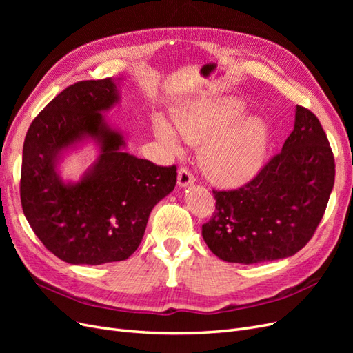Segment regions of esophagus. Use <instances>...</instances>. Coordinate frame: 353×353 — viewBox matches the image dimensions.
Returning a JSON list of instances; mask_svg holds the SVG:
<instances>
[{
    "label": "esophagus",
    "mask_w": 353,
    "mask_h": 353,
    "mask_svg": "<svg viewBox=\"0 0 353 353\" xmlns=\"http://www.w3.org/2000/svg\"><path fill=\"white\" fill-rule=\"evenodd\" d=\"M196 181L194 175L191 174V170L188 168H181L178 170V184L181 187H187V185H191Z\"/></svg>",
    "instance_id": "esophagus-1"
}]
</instances>
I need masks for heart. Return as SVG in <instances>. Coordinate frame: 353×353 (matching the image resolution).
I'll use <instances>...</instances> for the list:
<instances>
[{
	"instance_id": "heart-1",
	"label": "heart",
	"mask_w": 353,
	"mask_h": 353,
	"mask_svg": "<svg viewBox=\"0 0 353 353\" xmlns=\"http://www.w3.org/2000/svg\"><path fill=\"white\" fill-rule=\"evenodd\" d=\"M239 99L197 100L176 112L179 135L193 145H203L199 162L206 176L218 185L236 187L252 179L262 168L270 144V128L258 116L244 114ZM157 137L178 148L175 132L163 119L156 121Z\"/></svg>"
}]
</instances>
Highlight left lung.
I'll list each match as a JSON object with an SVG mask.
<instances>
[{"label":"left lung","instance_id":"obj_1","mask_svg":"<svg viewBox=\"0 0 353 353\" xmlns=\"http://www.w3.org/2000/svg\"><path fill=\"white\" fill-rule=\"evenodd\" d=\"M334 156L318 117L296 105L283 150L236 190H213L203 223L208 248L225 262L252 265L293 256L312 239L334 185Z\"/></svg>","mask_w":353,"mask_h":353}]
</instances>
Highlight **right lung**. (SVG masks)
Returning a JSON list of instances; mask_svg holds the SVG:
<instances>
[{
	"label": "right lung",
	"instance_id": "right-lung-1",
	"mask_svg": "<svg viewBox=\"0 0 353 353\" xmlns=\"http://www.w3.org/2000/svg\"><path fill=\"white\" fill-rule=\"evenodd\" d=\"M117 101L110 78L63 90L32 121L23 144L20 201L35 236L59 259L101 265L130 258L152 209L175 188L176 166H159L122 150L123 137L100 112ZM90 134L101 157L78 185L55 172L58 153Z\"/></svg>",
	"mask_w": 353,
	"mask_h": 353
}]
</instances>
